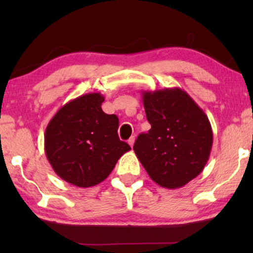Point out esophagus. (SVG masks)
<instances>
[{"instance_id":"34e87169","label":"esophagus","mask_w":253,"mask_h":253,"mask_svg":"<svg viewBox=\"0 0 253 253\" xmlns=\"http://www.w3.org/2000/svg\"><path fill=\"white\" fill-rule=\"evenodd\" d=\"M127 143H129L130 146L132 147V146H133V144H134V137H133V136H132V137H130V139L127 140Z\"/></svg>"}]
</instances>
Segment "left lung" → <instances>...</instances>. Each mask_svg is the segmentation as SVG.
Wrapping results in <instances>:
<instances>
[{"label":"left lung","mask_w":253,"mask_h":253,"mask_svg":"<svg viewBox=\"0 0 253 253\" xmlns=\"http://www.w3.org/2000/svg\"><path fill=\"white\" fill-rule=\"evenodd\" d=\"M151 129L133 145L138 160L153 181L178 189L197 177L209 161L213 132L209 117L178 87L143 91Z\"/></svg>","instance_id":"left-lung-1"}]
</instances>
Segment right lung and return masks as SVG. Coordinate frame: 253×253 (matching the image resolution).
Listing matches in <instances>:
<instances>
[{"label":"right lung","mask_w":253,"mask_h":253,"mask_svg":"<svg viewBox=\"0 0 253 253\" xmlns=\"http://www.w3.org/2000/svg\"><path fill=\"white\" fill-rule=\"evenodd\" d=\"M100 93L81 95L58 109L44 132V152L54 171L78 188L108 177L131 147L117 134L119 119L101 108Z\"/></svg>","instance_id":"obj_1"}]
</instances>
